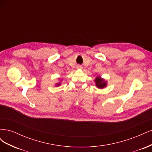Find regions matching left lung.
<instances>
[{"mask_svg":"<svg viewBox=\"0 0 152 152\" xmlns=\"http://www.w3.org/2000/svg\"><path fill=\"white\" fill-rule=\"evenodd\" d=\"M95 82H96V87L99 89H103L107 85V81H105L103 79H102L101 77L99 76L96 77V78L95 79Z\"/></svg>","mask_w":152,"mask_h":152,"instance_id":"obj_1","label":"left lung"}]
</instances>
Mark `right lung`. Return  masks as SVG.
I'll use <instances>...</instances> for the list:
<instances>
[{
	"mask_svg": "<svg viewBox=\"0 0 152 152\" xmlns=\"http://www.w3.org/2000/svg\"><path fill=\"white\" fill-rule=\"evenodd\" d=\"M60 83H58V84H56V86H60Z\"/></svg>",
	"mask_w": 152,
	"mask_h": 152,
	"instance_id": "right-lung-1",
	"label": "right lung"
}]
</instances>
